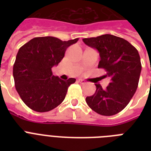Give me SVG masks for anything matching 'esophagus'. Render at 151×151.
Instances as JSON below:
<instances>
[{"mask_svg": "<svg viewBox=\"0 0 151 151\" xmlns=\"http://www.w3.org/2000/svg\"><path fill=\"white\" fill-rule=\"evenodd\" d=\"M78 82L80 83V84H81V85H85V84H86V82H85L84 80H82V79H79V80H78Z\"/></svg>", "mask_w": 151, "mask_h": 151, "instance_id": "34e87169", "label": "esophagus"}]
</instances>
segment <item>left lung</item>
<instances>
[{"mask_svg":"<svg viewBox=\"0 0 151 151\" xmlns=\"http://www.w3.org/2000/svg\"><path fill=\"white\" fill-rule=\"evenodd\" d=\"M83 41L99 52L98 68L104 69L106 73L103 78L110 79L105 89L95 84L96 92L86 97V103L99 114H116L129 104L138 87L142 69L138 51L128 41L111 34L84 38Z\"/></svg>","mask_w":151,"mask_h":151,"instance_id":"8db88e82","label":"left lung"}]
</instances>
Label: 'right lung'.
Here are the masks:
<instances>
[{"mask_svg":"<svg viewBox=\"0 0 151 151\" xmlns=\"http://www.w3.org/2000/svg\"><path fill=\"white\" fill-rule=\"evenodd\" d=\"M78 38L63 41L54 37H34L19 48L13 66L16 91L26 105L37 112H47L64 100L75 78L63 81L52 68L63 59L66 48Z\"/></svg>","mask_w":151,"mask_h":151,"instance_id":"1","label":"right lung"}]
</instances>
